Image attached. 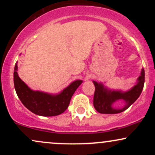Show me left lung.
Returning a JSON list of instances; mask_svg holds the SVG:
<instances>
[{
  "label": "left lung",
  "mask_w": 155,
  "mask_h": 155,
  "mask_svg": "<svg viewBox=\"0 0 155 155\" xmlns=\"http://www.w3.org/2000/svg\"><path fill=\"white\" fill-rule=\"evenodd\" d=\"M144 78V69L142 68L140 75L138 78V83L127 92H122L120 90L111 91V90L104 87L102 83H97L93 81L95 87L93 105L96 111L101 114H118L125 111L140 96L143 88ZM119 100H123L125 101L126 105L122 109L112 107L113 103Z\"/></svg>",
  "instance_id": "8db88e82"
}]
</instances>
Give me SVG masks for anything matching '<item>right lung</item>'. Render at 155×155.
<instances>
[{
    "mask_svg": "<svg viewBox=\"0 0 155 155\" xmlns=\"http://www.w3.org/2000/svg\"><path fill=\"white\" fill-rule=\"evenodd\" d=\"M17 68L16 63L14 71V84L17 96L28 110L39 116L52 117L63 113L68 107L76 89L82 83L81 80L73 81L58 95L33 91L19 77Z\"/></svg>",
    "mask_w": 155,
    "mask_h": 155,
    "instance_id": "right-lung-1",
    "label": "right lung"
}]
</instances>
